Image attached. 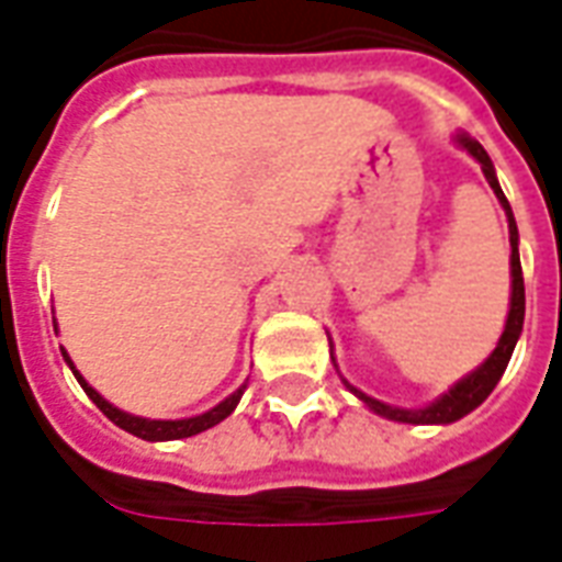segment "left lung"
Segmentation results:
<instances>
[{
	"instance_id": "obj_1",
	"label": "left lung",
	"mask_w": 562,
	"mask_h": 562,
	"mask_svg": "<svg viewBox=\"0 0 562 562\" xmlns=\"http://www.w3.org/2000/svg\"><path fill=\"white\" fill-rule=\"evenodd\" d=\"M459 148L471 154L473 160L482 166V176L485 181L492 184L494 196L501 202V207L506 211V223H509V277H513V292H509V313H506V324H503V334L497 339V348H494L492 355L485 357L473 372H468L464 378H459L456 384L447 390V393H440L435 402H429L426 408H398V405H386L381 398L375 396H366L363 390H357L355 384H348V378L339 372V366H336V357H334V366L339 378H342V384L355 393L360 402H363L366 408L375 411L378 417H386L393 419V423H411V426H447V423H456V419L468 417L473 408H480L482 402L488 398L497 381L503 378L506 372V366H509V357L515 351V342H518V336H521V327H525V277H521V256H518V226H515V217H513V207L503 196L501 184H497V172H494V164L492 157L485 154L476 139H471L468 133H456L452 136ZM334 348V345H330Z\"/></svg>"
}]
</instances>
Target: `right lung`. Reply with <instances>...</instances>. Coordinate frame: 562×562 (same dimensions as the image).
<instances>
[{"mask_svg": "<svg viewBox=\"0 0 562 562\" xmlns=\"http://www.w3.org/2000/svg\"><path fill=\"white\" fill-rule=\"evenodd\" d=\"M53 327H56V318H53ZM61 357H65V363L70 366V372H74V378L80 381V386L86 390V396L98 405V408L106 414V417L119 426V429L131 431V435H136V438L143 440H181V438H193V435H199V431L211 429V426H217V423H223V419L232 414V411L238 408L240 396H244V390H247V384H240L232 396H226L220 405H214L211 411H205V414H196V417H184V419H148V417H136V414H127V411L115 408L112 402H106V398L94 390V386L86 381V378L80 375V369L74 366V360L68 357V351L61 348Z\"/></svg>", "mask_w": 562, "mask_h": 562, "instance_id": "obj_1", "label": "right lung"}]
</instances>
